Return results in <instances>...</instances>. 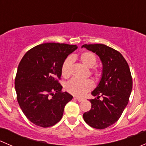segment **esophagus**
Segmentation results:
<instances>
[{
  "label": "esophagus",
  "mask_w": 146,
  "mask_h": 146,
  "mask_svg": "<svg viewBox=\"0 0 146 146\" xmlns=\"http://www.w3.org/2000/svg\"><path fill=\"white\" fill-rule=\"evenodd\" d=\"M76 100H77L78 102H82L84 100V98H76Z\"/></svg>",
  "instance_id": "34e87169"
}]
</instances>
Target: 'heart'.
Here are the masks:
<instances>
[{"mask_svg":"<svg viewBox=\"0 0 146 146\" xmlns=\"http://www.w3.org/2000/svg\"><path fill=\"white\" fill-rule=\"evenodd\" d=\"M80 60L82 64L88 68H92L97 64V57L93 53L86 51L80 56ZM73 64V58L68 57L64 61L61 67V73L64 78L70 76L71 73V67ZM93 88V82L90 80H79L73 79L70 80L66 85L67 91L76 96H83L87 92Z\"/></svg>","mask_w":146,"mask_h":146,"instance_id":"heart-1","label":"heart"}]
</instances>
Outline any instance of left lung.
Segmentation results:
<instances>
[{
  "instance_id": "left-lung-1",
  "label": "left lung",
  "mask_w": 146,
  "mask_h": 146,
  "mask_svg": "<svg viewBox=\"0 0 146 146\" xmlns=\"http://www.w3.org/2000/svg\"><path fill=\"white\" fill-rule=\"evenodd\" d=\"M83 47L100 57L102 70L98 86L91 92L96 98L89 100L91 109L82 117L91 127L104 129L117 122L126 108L132 90L131 74L125 58L114 48L102 44Z\"/></svg>"
}]
</instances>
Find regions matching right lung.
Returning <instances> with one entry per match:
<instances>
[{
  "mask_svg": "<svg viewBox=\"0 0 146 146\" xmlns=\"http://www.w3.org/2000/svg\"><path fill=\"white\" fill-rule=\"evenodd\" d=\"M76 45L45 43L27 51L19 64L15 80L18 104L26 117L46 128L58 123L73 97L61 92V67Z\"/></svg>",
  "mask_w": 146,
  "mask_h": 146,
  "instance_id": "add662e5",
  "label": "right lung"
}]
</instances>
